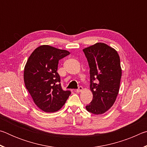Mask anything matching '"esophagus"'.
I'll return each mask as SVG.
<instances>
[{
	"label": "esophagus",
	"instance_id": "1",
	"mask_svg": "<svg viewBox=\"0 0 147 147\" xmlns=\"http://www.w3.org/2000/svg\"><path fill=\"white\" fill-rule=\"evenodd\" d=\"M82 90H83V88H82V87L80 86L79 88H78V89H76V92H77V93H80V92L82 91Z\"/></svg>",
	"mask_w": 147,
	"mask_h": 147
}]
</instances>
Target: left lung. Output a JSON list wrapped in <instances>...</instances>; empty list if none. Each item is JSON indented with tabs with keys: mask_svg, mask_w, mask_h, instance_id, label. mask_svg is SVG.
I'll return each instance as SVG.
<instances>
[{
	"mask_svg": "<svg viewBox=\"0 0 147 147\" xmlns=\"http://www.w3.org/2000/svg\"><path fill=\"white\" fill-rule=\"evenodd\" d=\"M83 51L90 68L93 93V100L86 108L89 112L100 115L112 107L119 94L122 76L120 58L115 49L104 43H96Z\"/></svg>",
	"mask_w": 147,
	"mask_h": 147,
	"instance_id": "8db88e82",
	"label": "left lung"
}]
</instances>
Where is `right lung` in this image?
<instances>
[{
	"label": "right lung",
	"instance_id": "1",
	"mask_svg": "<svg viewBox=\"0 0 147 147\" xmlns=\"http://www.w3.org/2000/svg\"><path fill=\"white\" fill-rule=\"evenodd\" d=\"M70 53L66 50L43 45L31 54L24 69V82L38 108L47 113L58 111L71 94L63 91L57 73L58 61Z\"/></svg>",
	"mask_w": 147,
	"mask_h": 147
}]
</instances>
